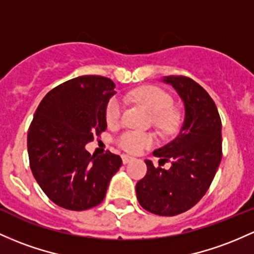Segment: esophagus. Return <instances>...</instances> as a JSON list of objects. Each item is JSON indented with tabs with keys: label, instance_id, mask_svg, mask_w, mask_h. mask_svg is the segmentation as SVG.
<instances>
[{
	"label": "esophagus",
	"instance_id": "34e87169",
	"mask_svg": "<svg viewBox=\"0 0 254 254\" xmlns=\"http://www.w3.org/2000/svg\"><path fill=\"white\" fill-rule=\"evenodd\" d=\"M132 159H133L132 157H129V155H127V154H123V155H122L123 164H127V163H129V161H131Z\"/></svg>",
	"mask_w": 254,
	"mask_h": 254
}]
</instances>
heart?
<instances>
[{"label":"heart","instance_id":"heart-1","mask_svg":"<svg viewBox=\"0 0 254 254\" xmlns=\"http://www.w3.org/2000/svg\"><path fill=\"white\" fill-rule=\"evenodd\" d=\"M130 97L154 114L155 124L161 130L172 131L176 127L177 114L172 110L174 101L165 90L154 85H144L135 89L130 94ZM123 110L124 102L119 97H112L106 106V122L111 125L117 124L121 121ZM116 142L125 152L138 153L154 143V136L144 132L125 131L117 138Z\"/></svg>","mask_w":254,"mask_h":254}]
</instances>
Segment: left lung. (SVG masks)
Instances as JSON below:
<instances>
[{"label":"left lung","instance_id":"1","mask_svg":"<svg viewBox=\"0 0 254 254\" xmlns=\"http://www.w3.org/2000/svg\"><path fill=\"white\" fill-rule=\"evenodd\" d=\"M185 104V122L174 141L153 152L171 161L169 170L155 168L150 160L146 176L136 185L144 210L158 216H176L191 208L212 183L222 160V122L207 91L191 78L164 77Z\"/></svg>","mask_w":254,"mask_h":254}]
</instances>
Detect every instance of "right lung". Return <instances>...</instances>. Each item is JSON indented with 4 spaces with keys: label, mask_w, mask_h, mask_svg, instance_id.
Wrapping results in <instances>:
<instances>
[{
    "label": "right lung",
    "mask_w": 254,
    "mask_h": 254,
    "mask_svg": "<svg viewBox=\"0 0 254 254\" xmlns=\"http://www.w3.org/2000/svg\"><path fill=\"white\" fill-rule=\"evenodd\" d=\"M116 84L80 76L55 86L36 110L27 132L30 168L42 190L66 210L101 204L122 159L110 150L91 155L85 144L107 127L106 106Z\"/></svg>",
    "instance_id": "add662e5"
}]
</instances>
